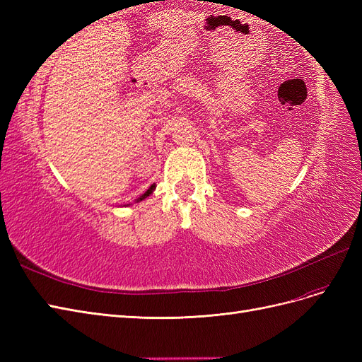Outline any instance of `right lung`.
<instances>
[{
	"mask_svg": "<svg viewBox=\"0 0 362 362\" xmlns=\"http://www.w3.org/2000/svg\"><path fill=\"white\" fill-rule=\"evenodd\" d=\"M152 187H154V185H152ZM152 187H151V189H149V190H148V192H146V194H145V196H148V194H149V193H151V190H152ZM145 196H141V198H145ZM141 198H140V199H141Z\"/></svg>",
	"mask_w": 362,
	"mask_h": 362,
	"instance_id": "add662e5",
	"label": "right lung"
}]
</instances>
